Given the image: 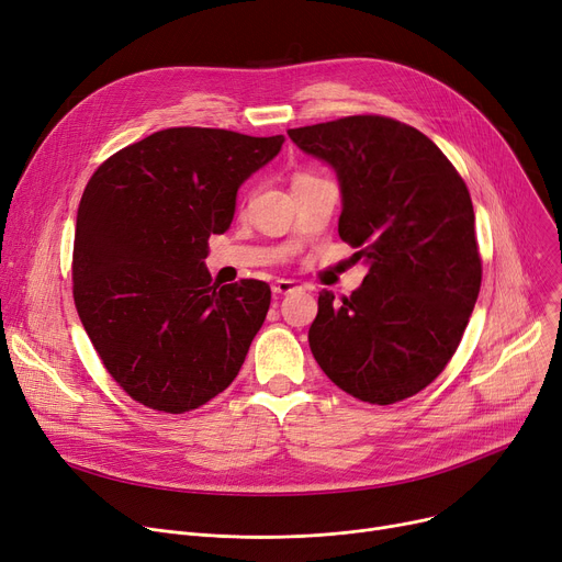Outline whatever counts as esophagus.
Masks as SVG:
<instances>
[{"instance_id": "obj_1", "label": "esophagus", "mask_w": 562, "mask_h": 562, "mask_svg": "<svg viewBox=\"0 0 562 562\" xmlns=\"http://www.w3.org/2000/svg\"><path fill=\"white\" fill-rule=\"evenodd\" d=\"M296 289H299V284L293 282V280H276L273 282V293H276V296H286V293L296 291Z\"/></svg>"}]
</instances>
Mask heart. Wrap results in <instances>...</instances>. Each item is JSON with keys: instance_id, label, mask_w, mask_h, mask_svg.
Returning <instances> with one entry per match:
<instances>
[{"instance_id": "b5f03b06", "label": "heart", "mask_w": 562, "mask_h": 562, "mask_svg": "<svg viewBox=\"0 0 562 562\" xmlns=\"http://www.w3.org/2000/svg\"><path fill=\"white\" fill-rule=\"evenodd\" d=\"M296 177H307V175H296ZM296 177H293V180H296Z\"/></svg>"}]
</instances>
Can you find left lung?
Returning a JSON list of instances; mask_svg holds the SVG:
<instances>
[{
    "mask_svg": "<svg viewBox=\"0 0 562 562\" xmlns=\"http://www.w3.org/2000/svg\"><path fill=\"white\" fill-rule=\"evenodd\" d=\"M286 134L337 172L339 236L369 266L341 305L318 293L312 356L360 401L415 396L453 358L481 291L467 184L426 134L394 117L348 115Z\"/></svg>",
    "mask_w": 562,
    "mask_h": 562,
    "instance_id": "8db88e82",
    "label": "left lung"
}]
</instances>
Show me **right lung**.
<instances>
[{
	"instance_id": "right-lung-1",
	"label": "right lung",
	"mask_w": 562,
	"mask_h": 562,
	"mask_svg": "<svg viewBox=\"0 0 562 562\" xmlns=\"http://www.w3.org/2000/svg\"><path fill=\"white\" fill-rule=\"evenodd\" d=\"M284 136L170 127L123 147L86 184L72 293L86 335L134 401L170 415L229 387L271 305L261 280L218 286L204 269L236 191Z\"/></svg>"
}]
</instances>
